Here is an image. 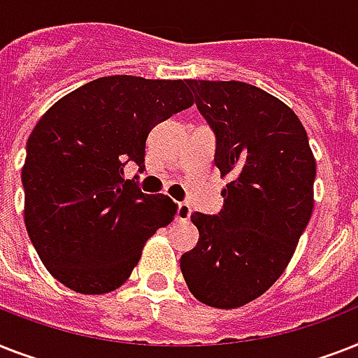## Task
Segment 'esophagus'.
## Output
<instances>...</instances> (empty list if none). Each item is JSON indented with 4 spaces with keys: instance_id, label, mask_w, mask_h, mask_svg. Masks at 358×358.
Returning a JSON list of instances; mask_svg holds the SVG:
<instances>
[{
    "instance_id": "1",
    "label": "esophagus",
    "mask_w": 358,
    "mask_h": 358,
    "mask_svg": "<svg viewBox=\"0 0 358 358\" xmlns=\"http://www.w3.org/2000/svg\"><path fill=\"white\" fill-rule=\"evenodd\" d=\"M191 217V206L185 204V202H180L178 208H176V219L178 221H187Z\"/></svg>"
}]
</instances>
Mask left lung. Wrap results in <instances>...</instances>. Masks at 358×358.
I'll use <instances>...</instances> for the list:
<instances>
[{
  "label": "left lung",
  "mask_w": 358,
  "mask_h": 358,
  "mask_svg": "<svg viewBox=\"0 0 358 358\" xmlns=\"http://www.w3.org/2000/svg\"><path fill=\"white\" fill-rule=\"evenodd\" d=\"M230 174L217 215L195 212L199 243L180 258L185 284L215 308L260 297L292 260L314 208L316 162L297 115L243 81L187 80Z\"/></svg>",
  "instance_id": "1"
}]
</instances>
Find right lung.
Returning a JSON list of instances; mask_svg holds the SVG:
<instances>
[{
    "label": "right lung",
    "mask_w": 358,
    "mask_h": 358,
    "mask_svg": "<svg viewBox=\"0 0 358 358\" xmlns=\"http://www.w3.org/2000/svg\"><path fill=\"white\" fill-rule=\"evenodd\" d=\"M193 106L182 80L108 76L48 109L25 146L24 221L46 269L78 294H108L137 266L176 204L146 195L124 167L145 169L156 124ZM137 178V176H135Z\"/></svg>",
    "instance_id": "obj_1"
}]
</instances>
